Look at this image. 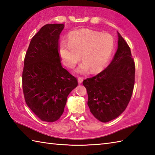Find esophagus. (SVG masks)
Masks as SVG:
<instances>
[{"instance_id": "1", "label": "esophagus", "mask_w": 155, "mask_h": 155, "mask_svg": "<svg viewBox=\"0 0 155 155\" xmlns=\"http://www.w3.org/2000/svg\"><path fill=\"white\" fill-rule=\"evenodd\" d=\"M83 77H78V84H81L82 83H83Z\"/></svg>"}]
</instances>
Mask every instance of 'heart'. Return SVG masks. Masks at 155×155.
I'll list each match as a JSON object with an SVG mask.
<instances>
[{"label": "heart", "instance_id": "b5f03b06", "mask_svg": "<svg viewBox=\"0 0 155 155\" xmlns=\"http://www.w3.org/2000/svg\"><path fill=\"white\" fill-rule=\"evenodd\" d=\"M113 36L108 33L83 28L71 32L67 43L62 42L59 53L64 64L73 68L77 62L82 61L78 72L86 73L88 71L97 73L107 67L114 49Z\"/></svg>", "mask_w": 155, "mask_h": 155}]
</instances>
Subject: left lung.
Returning <instances> with one entry per match:
<instances>
[{
  "instance_id": "1",
  "label": "left lung",
  "mask_w": 155,
  "mask_h": 155,
  "mask_svg": "<svg viewBox=\"0 0 155 155\" xmlns=\"http://www.w3.org/2000/svg\"><path fill=\"white\" fill-rule=\"evenodd\" d=\"M118 48L108 67L94 77L83 81L88 106L103 123L117 118L126 109L132 97L135 65L130 47L118 32Z\"/></svg>"
}]
</instances>
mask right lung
<instances>
[{
  "instance_id": "1",
  "label": "right lung",
  "mask_w": 155,
  "mask_h": 155,
  "mask_svg": "<svg viewBox=\"0 0 155 155\" xmlns=\"http://www.w3.org/2000/svg\"><path fill=\"white\" fill-rule=\"evenodd\" d=\"M64 24H47L32 38L26 52L22 81L25 102L42 121L60 118L77 78L62 67L59 36Z\"/></svg>"
}]
</instances>
